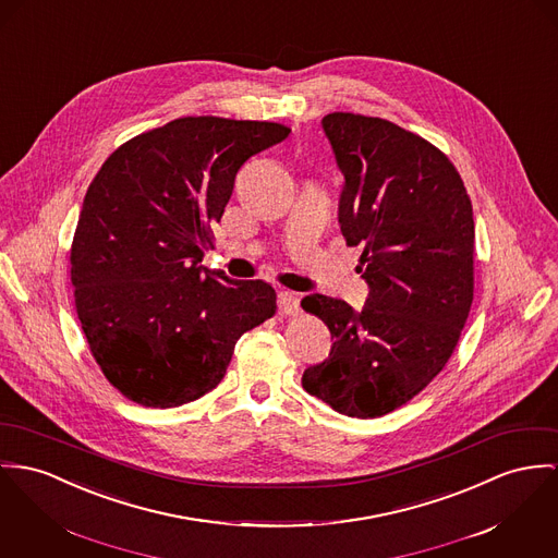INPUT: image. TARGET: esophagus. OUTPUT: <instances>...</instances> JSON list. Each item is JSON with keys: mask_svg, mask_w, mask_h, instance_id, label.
Listing matches in <instances>:
<instances>
[{"mask_svg": "<svg viewBox=\"0 0 558 558\" xmlns=\"http://www.w3.org/2000/svg\"><path fill=\"white\" fill-rule=\"evenodd\" d=\"M278 305H280V312H282V314L298 316V314H300V295L293 293V291H280Z\"/></svg>", "mask_w": 558, "mask_h": 558, "instance_id": "obj_1", "label": "esophagus"}]
</instances>
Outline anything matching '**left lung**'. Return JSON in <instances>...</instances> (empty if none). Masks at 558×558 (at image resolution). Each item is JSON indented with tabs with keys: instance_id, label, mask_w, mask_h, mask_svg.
Masks as SVG:
<instances>
[{
	"instance_id": "left-lung-1",
	"label": "left lung",
	"mask_w": 558,
	"mask_h": 558,
	"mask_svg": "<svg viewBox=\"0 0 558 558\" xmlns=\"http://www.w3.org/2000/svg\"><path fill=\"white\" fill-rule=\"evenodd\" d=\"M323 131L343 173L338 220L363 246L361 312L307 295L301 307L331 331L329 356L303 388L352 418L408 403L444 369L473 301V210L448 157L421 135L374 117L333 112Z\"/></svg>"
}]
</instances>
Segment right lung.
<instances>
[{
  "instance_id": "right-lung-1",
  "label": "right lung",
  "mask_w": 558,
  "mask_h": 558,
  "mask_svg": "<svg viewBox=\"0 0 558 558\" xmlns=\"http://www.w3.org/2000/svg\"><path fill=\"white\" fill-rule=\"evenodd\" d=\"M291 129L184 117L119 146L93 178L72 242V284L108 383L146 408L210 392L235 342L276 314L263 280L202 265L238 170Z\"/></svg>"
}]
</instances>
